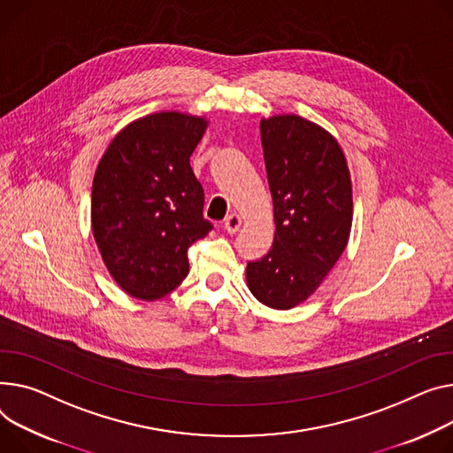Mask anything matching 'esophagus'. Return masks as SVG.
Returning <instances> with one entry per match:
<instances>
[{"label": "esophagus", "mask_w": 453, "mask_h": 453, "mask_svg": "<svg viewBox=\"0 0 453 453\" xmlns=\"http://www.w3.org/2000/svg\"><path fill=\"white\" fill-rule=\"evenodd\" d=\"M240 226H242V219H240L236 213H231L226 220H224V229L229 233V234H234Z\"/></svg>", "instance_id": "1"}]
</instances>
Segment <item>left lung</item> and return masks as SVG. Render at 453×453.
I'll list each match as a JSON object with an SVG mask.
<instances>
[{"instance_id":"8db88e82","label":"left lung","mask_w":453,"mask_h":453,"mask_svg":"<svg viewBox=\"0 0 453 453\" xmlns=\"http://www.w3.org/2000/svg\"><path fill=\"white\" fill-rule=\"evenodd\" d=\"M260 138L275 238L267 255L248 262L246 277L262 304L289 310L319 288L348 244L351 180L337 140L304 118L262 119Z\"/></svg>"}]
</instances>
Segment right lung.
Instances as JSON below:
<instances>
[{"label":"right lung","mask_w":453,"mask_h":453,"mask_svg":"<svg viewBox=\"0 0 453 453\" xmlns=\"http://www.w3.org/2000/svg\"><path fill=\"white\" fill-rule=\"evenodd\" d=\"M207 122L157 112L118 133L98 164L90 219L102 258L126 293L155 300L189 273L188 250L213 224L189 157Z\"/></svg>","instance_id":"right-lung-1"}]
</instances>
